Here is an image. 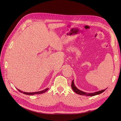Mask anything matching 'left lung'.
I'll list each match as a JSON object with an SVG mask.
<instances>
[{
	"mask_svg": "<svg viewBox=\"0 0 121 121\" xmlns=\"http://www.w3.org/2000/svg\"><path fill=\"white\" fill-rule=\"evenodd\" d=\"M73 80H72V83H71V88H72V90L74 91L76 93H77L78 94H80V95H85V96H95V95L99 94L102 93L103 92H104L106 90V89L105 90H102V91H97V92H94V93H86V92H83L82 91H81L79 90L78 89H77L76 88V86H75L74 83V81Z\"/></svg>",
	"mask_w": 121,
	"mask_h": 121,
	"instance_id": "left-lung-1",
	"label": "left lung"
}]
</instances>
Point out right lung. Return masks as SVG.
<instances>
[{
    "mask_svg": "<svg viewBox=\"0 0 121 121\" xmlns=\"http://www.w3.org/2000/svg\"><path fill=\"white\" fill-rule=\"evenodd\" d=\"M49 89V88H47L43 91H38V92H29V93H28V92H23L18 89H17L18 90V91H19L20 92H21V93H23V94H26V95H33L34 94H42V93H43L44 92H45L46 91H48V90Z\"/></svg>",
    "mask_w": 121,
    "mask_h": 121,
    "instance_id": "obj_1",
    "label": "right lung"
}]
</instances>
